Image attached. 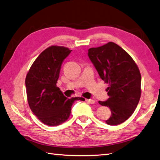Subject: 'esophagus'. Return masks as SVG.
I'll return each mask as SVG.
<instances>
[{
    "label": "esophagus",
    "mask_w": 160,
    "mask_h": 160,
    "mask_svg": "<svg viewBox=\"0 0 160 160\" xmlns=\"http://www.w3.org/2000/svg\"><path fill=\"white\" fill-rule=\"evenodd\" d=\"M86 102L89 104H93L96 102V101L94 100H92V99H86Z\"/></svg>",
    "instance_id": "esophagus-1"
}]
</instances>
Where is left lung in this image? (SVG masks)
I'll list each match as a JSON object with an SVG mask.
<instances>
[{"label":"left lung","instance_id":"1","mask_svg":"<svg viewBox=\"0 0 160 160\" xmlns=\"http://www.w3.org/2000/svg\"><path fill=\"white\" fill-rule=\"evenodd\" d=\"M88 56L101 79L108 83L107 91L109 98L98 102L111 111L106 123L115 126L124 122L133 114L141 98L138 67L125 50L112 42L89 49Z\"/></svg>","mask_w":160,"mask_h":160}]
</instances>
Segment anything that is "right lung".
<instances>
[{"label":"right lung","instance_id":"obj_1","mask_svg":"<svg viewBox=\"0 0 160 160\" xmlns=\"http://www.w3.org/2000/svg\"><path fill=\"white\" fill-rule=\"evenodd\" d=\"M72 50L52 45L45 49L34 60L26 77L27 99L30 109L42 123L56 126L67 121L75 100L64 96L56 83L61 66Z\"/></svg>","mask_w":160,"mask_h":160}]
</instances>
